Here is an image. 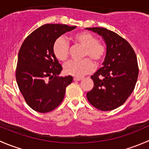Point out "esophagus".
I'll list each match as a JSON object with an SVG mask.
<instances>
[{
  "label": "esophagus",
  "mask_w": 149,
  "mask_h": 149,
  "mask_svg": "<svg viewBox=\"0 0 149 149\" xmlns=\"http://www.w3.org/2000/svg\"><path fill=\"white\" fill-rule=\"evenodd\" d=\"M82 79H83L82 78H77V77L73 78V80H74L75 81H81Z\"/></svg>",
  "instance_id": "obj_1"
}]
</instances>
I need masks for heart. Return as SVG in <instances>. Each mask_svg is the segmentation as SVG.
Returning a JSON list of instances; mask_svg holds the SVG:
<instances>
[{
  "label": "heart",
  "mask_w": 149,
  "mask_h": 149,
  "mask_svg": "<svg viewBox=\"0 0 149 149\" xmlns=\"http://www.w3.org/2000/svg\"><path fill=\"white\" fill-rule=\"evenodd\" d=\"M70 39L75 43L84 47L83 57L88 58L80 61H69L64 65L63 71L66 75L82 77L91 73L94 69V63L95 64H99L103 61L107 52L106 46L101 42L97 41L95 36L87 31L76 33ZM68 49L67 42L62 37L57 39L52 45V52L55 58L61 62L68 59Z\"/></svg>",
  "instance_id": "heart-1"
}]
</instances>
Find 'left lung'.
Instances as JSON below:
<instances>
[{"instance_id":"obj_1","label":"left lung","mask_w":149,"mask_h":149,"mask_svg":"<svg viewBox=\"0 0 149 149\" xmlns=\"http://www.w3.org/2000/svg\"><path fill=\"white\" fill-rule=\"evenodd\" d=\"M101 36L107 47L102 67L91 76L94 87L86 94L97 109L119 107L134 90L139 76L137 58L130 45L114 31L102 27L86 28Z\"/></svg>"}]
</instances>
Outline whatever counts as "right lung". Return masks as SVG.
I'll use <instances>...</instances> for the list:
<instances>
[{
    "instance_id": "1",
    "label": "right lung",
    "mask_w": 149,
    "mask_h": 149,
    "mask_svg": "<svg viewBox=\"0 0 149 149\" xmlns=\"http://www.w3.org/2000/svg\"><path fill=\"white\" fill-rule=\"evenodd\" d=\"M76 26L45 24L29 34L19 49L16 77L19 90L31 109L45 113L64 99L73 77L60 76L63 68L52 52L54 42Z\"/></svg>"
}]
</instances>
